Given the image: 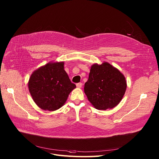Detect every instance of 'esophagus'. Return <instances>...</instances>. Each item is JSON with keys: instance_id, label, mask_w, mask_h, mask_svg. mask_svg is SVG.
<instances>
[{"instance_id": "obj_1", "label": "esophagus", "mask_w": 159, "mask_h": 159, "mask_svg": "<svg viewBox=\"0 0 159 159\" xmlns=\"http://www.w3.org/2000/svg\"><path fill=\"white\" fill-rule=\"evenodd\" d=\"M76 86H77V88H82V84L81 82H79V83H77V84H76Z\"/></svg>"}]
</instances>
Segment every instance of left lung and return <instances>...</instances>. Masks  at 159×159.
Here are the masks:
<instances>
[{"instance_id": "obj_1", "label": "left lung", "mask_w": 159, "mask_h": 159, "mask_svg": "<svg viewBox=\"0 0 159 159\" xmlns=\"http://www.w3.org/2000/svg\"><path fill=\"white\" fill-rule=\"evenodd\" d=\"M127 88L124 75L107 62L91 66L84 85L88 101L98 110L112 109L122 99Z\"/></svg>"}]
</instances>
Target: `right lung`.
Returning a JSON list of instances; mask_svg holds the SVG:
<instances>
[{"label": "right lung", "mask_w": 159, "mask_h": 159, "mask_svg": "<svg viewBox=\"0 0 159 159\" xmlns=\"http://www.w3.org/2000/svg\"><path fill=\"white\" fill-rule=\"evenodd\" d=\"M64 62H49L31 75L30 93L42 110L53 111L61 108L76 86L64 70Z\"/></svg>", "instance_id": "right-lung-1"}]
</instances>
